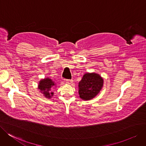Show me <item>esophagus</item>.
<instances>
[{
    "instance_id": "1",
    "label": "esophagus",
    "mask_w": 146,
    "mask_h": 146,
    "mask_svg": "<svg viewBox=\"0 0 146 146\" xmlns=\"http://www.w3.org/2000/svg\"><path fill=\"white\" fill-rule=\"evenodd\" d=\"M73 82L72 80H66V83L68 84H71Z\"/></svg>"
}]
</instances>
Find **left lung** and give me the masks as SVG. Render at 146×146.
Segmentation results:
<instances>
[{
	"instance_id": "left-lung-1",
	"label": "left lung",
	"mask_w": 146,
	"mask_h": 146,
	"mask_svg": "<svg viewBox=\"0 0 146 146\" xmlns=\"http://www.w3.org/2000/svg\"><path fill=\"white\" fill-rule=\"evenodd\" d=\"M104 86V79L100 74L87 72L84 74L78 83V94L84 101H89L96 97Z\"/></svg>"
}]
</instances>
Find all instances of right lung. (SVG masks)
I'll return each instance as SVG.
<instances>
[{"instance_id":"add662e5","label":"right lung","mask_w":146,"mask_h":146,"mask_svg":"<svg viewBox=\"0 0 146 146\" xmlns=\"http://www.w3.org/2000/svg\"><path fill=\"white\" fill-rule=\"evenodd\" d=\"M56 87V84L54 81L49 77H46L41 79L38 85V89L39 92L44 95L45 98L50 99L54 95V93L52 92L54 87Z\"/></svg>"}]
</instances>
